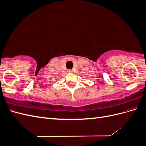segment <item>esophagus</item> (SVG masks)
Segmentation results:
<instances>
[{"label": "esophagus", "mask_w": 146, "mask_h": 146, "mask_svg": "<svg viewBox=\"0 0 146 146\" xmlns=\"http://www.w3.org/2000/svg\"><path fill=\"white\" fill-rule=\"evenodd\" d=\"M68 72H69V73H71V72H73V70H72V69H68Z\"/></svg>", "instance_id": "esophagus-1"}]
</instances>
